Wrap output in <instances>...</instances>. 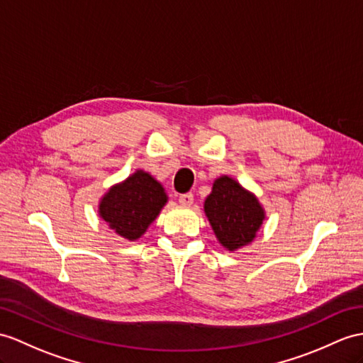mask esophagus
<instances>
[{
	"instance_id": "34e87169",
	"label": "esophagus",
	"mask_w": 363,
	"mask_h": 363,
	"mask_svg": "<svg viewBox=\"0 0 363 363\" xmlns=\"http://www.w3.org/2000/svg\"><path fill=\"white\" fill-rule=\"evenodd\" d=\"M179 201H180V205H183V206H191L192 201H194V194L192 192L182 194V196L179 197Z\"/></svg>"
}]
</instances>
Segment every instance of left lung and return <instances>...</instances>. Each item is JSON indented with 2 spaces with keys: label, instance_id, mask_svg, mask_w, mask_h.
<instances>
[{
  "label": "left lung",
  "instance_id": "obj_1",
  "mask_svg": "<svg viewBox=\"0 0 363 363\" xmlns=\"http://www.w3.org/2000/svg\"><path fill=\"white\" fill-rule=\"evenodd\" d=\"M205 212L218 242L229 251L251 243L264 218L257 199L226 175L214 182Z\"/></svg>",
  "mask_w": 363,
  "mask_h": 363
}]
</instances>
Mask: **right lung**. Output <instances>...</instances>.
Masks as SVG:
<instances>
[{
    "mask_svg": "<svg viewBox=\"0 0 363 363\" xmlns=\"http://www.w3.org/2000/svg\"><path fill=\"white\" fill-rule=\"evenodd\" d=\"M167 201L162 184L143 171L109 189L100 203V216L115 233L128 240L145 234Z\"/></svg>",
    "mask_w": 363,
    "mask_h": 363,
    "instance_id": "add662e5",
    "label": "right lung"
}]
</instances>
